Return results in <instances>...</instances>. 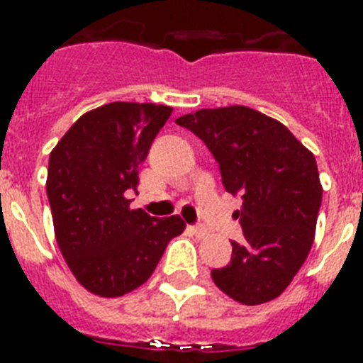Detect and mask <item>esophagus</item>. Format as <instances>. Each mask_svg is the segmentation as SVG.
<instances>
[{
    "mask_svg": "<svg viewBox=\"0 0 363 363\" xmlns=\"http://www.w3.org/2000/svg\"><path fill=\"white\" fill-rule=\"evenodd\" d=\"M191 233L194 234L196 238H203V236H207V229H205L203 225H192Z\"/></svg>",
    "mask_w": 363,
    "mask_h": 363,
    "instance_id": "esophagus-1",
    "label": "esophagus"
}]
</instances>
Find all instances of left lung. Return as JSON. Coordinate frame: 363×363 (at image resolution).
<instances>
[{"label": "left lung", "mask_w": 363, "mask_h": 363, "mask_svg": "<svg viewBox=\"0 0 363 363\" xmlns=\"http://www.w3.org/2000/svg\"><path fill=\"white\" fill-rule=\"evenodd\" d=\"M176 123L209 147L225 191L243 200L234 218L245 242H230V264L213 269V281L243 306L274 300L314 242L323 192L314 154L284 123L243 105L201 108Z\"/></svg>", "instance_id": "1"}]
</instances>
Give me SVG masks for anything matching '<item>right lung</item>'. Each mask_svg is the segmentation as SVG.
<instances>
[{
  "label": "right lung",
  "instance_id": "add662e5",
  "mask_svg": "<svg viewBox=\"0 0 363 363\" xmlns=\"http://www.w3.org/2000/svg\"><path fill=\"white\" fill-rule=\"evenodd\" d=\"M167 105L114 101L85 112L50 152L47 196L54 234L76 280L104 298L145 284L167 243L185 230L176 214L130 209L138 169L171 116Z\"/></svg>",
  "mask_w": 363,
  "mask_h": 363
}]
</instances>
